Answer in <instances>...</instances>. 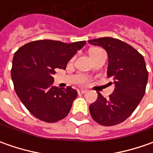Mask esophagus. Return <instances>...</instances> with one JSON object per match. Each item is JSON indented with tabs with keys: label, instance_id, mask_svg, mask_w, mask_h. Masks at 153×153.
<instances>
[{
	"label": "esophagus",
	"instance_id": "34e87169",
	"mask_svg": "<svg viewBox=\"0 0 153 153\" xmlns=\"http://www.w3.org/2000/svg\"><path fill=\"white\" fill-rule=\"evenodd\" d=\"M87 89H78L77 90V93H78V94H85L87 93Z\"/></svg>",
	"mask_w": 153,
	"mask_h": 153
}]
</instances>
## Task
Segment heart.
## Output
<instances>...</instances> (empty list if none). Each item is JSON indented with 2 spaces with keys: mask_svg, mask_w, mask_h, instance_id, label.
Returning a JSON list of instances; mask_svg holds the SVG:
<instances>
[{
  "mask_svg": "<svg viewBox=\"0 0 153 153\" xmlns=\"http://www.w3.org/2000/svg\"><path fill=\"white\" fill-rule=\"evenodd\" d=\"M101 52H104L102 49H100V48H94V49H91L90 52H89V54L90 56L92 55H95V54H98V53H101Z\"/></svg>",
  "mask_w": 153,
  "mask_h": 153,
  "instance_id": "obj_1",
  "label": "heart"
}]
</instances>
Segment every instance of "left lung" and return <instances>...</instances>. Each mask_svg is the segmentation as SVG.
I'll return each mask as SVG.
<instances>
[{
    "mask_svg": "<svg viewBox=\"0 0 153 153\" xmlns=\"http://www.w3.org/2000/svg\"><path fill=\"white\" fill-rule=\"evenodd\" d=\"M88 42L107 52V76L113 78L115 84L114 91L107 100L98 92L96 101L89 105L90 114L101 125H117L132 114L144 96L148 80L144 57L118 39L102 37Z\"/></svg>",
    "mask_w": 153,
    "mask_h": 153,
    "instance_id": "obj_1",
    "label": "left lung"
}]
</instances>
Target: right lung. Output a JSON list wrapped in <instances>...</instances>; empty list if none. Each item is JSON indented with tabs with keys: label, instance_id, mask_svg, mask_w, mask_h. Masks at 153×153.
Segmentation results:
<instances>
[{
	"label": "right lung",
	"instance_id": "add662e5",
	"mask_svg": "<svg viewBox=\"0 0 153 153\" xmlns=\"http://www.w3.org/2000/svg\"><path fill=\"white\" fill-rule=\"evenodd\" d=\"M86 41L65 43L40 40L26 43L13 55L11 76L22 103L40 120L55 123L70 112L77 92L71 87L59 88L53 85L56 69L66 68L69 60Z\"/></svg>",
	"mask_w": 153,
	"mask_h": 153
}]
</instances>
